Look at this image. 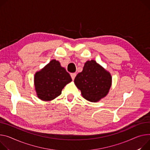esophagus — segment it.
Masks as SVG:
<instances>
[{
  "label": "esophagus",
  "instance_id": "34e87169",
  "mask_svg": "<svg viewBox=\"0 0 150 150\" xmlns=\"http://www.w3.org/2000/svg\"><path fill=\"white\" fill-rule=\"evenodd\" d=\"M76 73H71V78H72V79L73 80L75 79V76H76Z\"/></svg>",
  "mask_w": 150,
  "mask_h": 150
}]
</instances>
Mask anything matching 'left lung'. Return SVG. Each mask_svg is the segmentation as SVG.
Here are the masks:
<instances>
[{"label":"left lung","instance_id":"left-lung-1","mask_svg":"<svg viewBox=\"0 0 150 150\" xmlns=\"http://www.w3.org/2000/svg\"><path fill=\"white\" fill-rule=\"evenodd\" d=\"M74 83L84 99L91 102H98L110 91L112 76L110 72L96 61L88 60L83 71L76 76Z\"/></svg>","mask_w":150,"mask_h":150}]
</instances>
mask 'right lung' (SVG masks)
<instances>
[{
  "label": "right lung",
  "instance_id": "obj_1",
  "mask_svg": "<svg viewBox=\"0 0 150 150\" xmlns=\"http://www.w3.org/2000/svg\"><path fill=\"white\" fill-rule=\"evenodd\" d=\"M72 81L65 68L56 59H52L34 76L37 97L43 101H51L62 94V89Z\"/></svg>",
  "mask_w": 150,
  "mask_h": 150
}]
</instances>
